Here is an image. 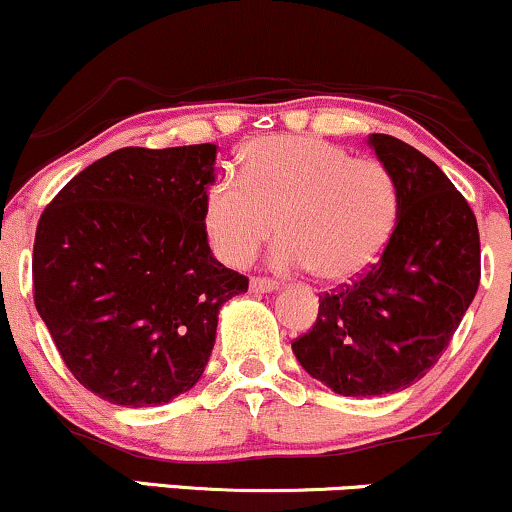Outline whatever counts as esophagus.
<instances>
[{
  "mask_svg": "<svg viewBox=\"0 0 512 512\" xmlns=\"http://www.w3.org/2000/svg\"><path fill=\"white\" fill-rule=\"evenodd\" d=\"M249 287H251V292H275V290H280V282L266 280V278H251Z\"/></svg>",
  "mask_w": 512,
  "mask_h": 512,
  "instance_id": "34e87169",
  "label": "esophagus"
}]
</instances>
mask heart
<instances>
[{
	"mask_svg": "<svg viewBox=\"0 0 512 512\" xmlns=\"http://www.w3.org/2000/svg\"><path fill=\"white\" fill-rule=\"evenodd\" d=\"M398 218V182L383 162L352 158L314 136L246 143L239 150V182L213 179L201 201L203 232L222 263L242 266L278 227L273 266L314 270L330 285L374 268Z\"/></svg>",
	"mask_w": 512,
	"mask_h": 512,
	"instance_id": "1",
	"label": "heart"
}]
</instances>
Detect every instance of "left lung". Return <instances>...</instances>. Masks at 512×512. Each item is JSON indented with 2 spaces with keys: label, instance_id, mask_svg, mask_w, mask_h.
Here are the masks:
<instances>
[{
  "label": "left lung",
  "instance_id": "8db88e82",
  "mask_svg": "<svg viewBox=\"0 0 512 512\" xmlns=\"http://www.w3.org/2000/svg\"><path fill=\"white\" fill-rule=\"evenodd\" d=\"M398 182L400 218L383 256L352 285L318 299L292 342L304 371L345 398L410 388L438 362L479 287V230L470 203L410 143L371 134Z\"/></svg>",
  "mask_w": 512,
  "mask_h": 512
}]
</instances>
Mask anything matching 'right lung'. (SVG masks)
I'll return each instance as SVG.
<instances>
[{
    "instance_id": "1",
    "label": "right lung",
    "mask_w": 512,
    "mask_h": 512,
    "mask_svg": "<svg viewBox=\"0 0 512 512\" xmlns=\"http://www.w3.org/2000/svg\"><path fill=\"white\" fill-rule=\"evenodd\" d=\"M215 155L213 143L119 148L40 215L35 309L66 369L112 405H165L194 388L222 304L249 290L201 225Z\"/></svg>"
}]
</instances>
